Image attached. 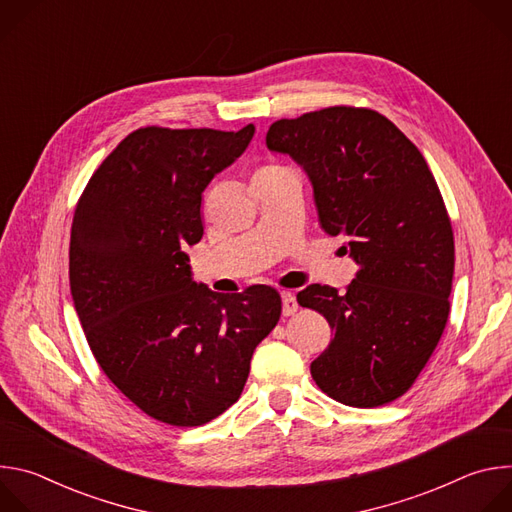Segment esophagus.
Instances as JSON below:
<instances>
[{"instance_id":"1","label":"esophagus","mask_w":512,"mask_h":512,"mask_svg":"<svg viewBox=\"0 0 512 512\" xmlns=\"http://www.w3.org/2000/svg\"><path fill=\"white\" fill-rule=\"evenodd\" d=\"M281 302H283V316H294L298 312V300L291 291H283L281 294Z\"/></svg>"}]
</instances>
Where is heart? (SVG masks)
<instances>
[{
  "label": "heart",
  "mask_w": 512,
  "mask_h": 512,
  "mask_svg": "<svg viewBox=\"0 0 512 512\" xmlns=\"http://www.w3.org/2000/svg\"><path fill=\"white\" fill-rule=\"evenodd\" d=\"M281 170H285V168H283V166H279V164H275V162L263 164V166H259V168L255 170V174H253V180H257V178H261V176H267V174H275V172H281Z\"/></svg>",
  "instance_id": "1"
}]
</instances>
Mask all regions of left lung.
Here are the masks:
<instances>
[{
  "mask_svg": "<svg viewBox=\"0 0 512 512\" xmlns=\"http://www.w3.org/2000/svg\"><path fill=\"white\" fill-rule=\"evenodd\" d=\"M265 141L306 170L322 229L346 237L358 265L344 294L320 283L298 294L334 330L312 379L338 403L387 405L411 389L450 316L456 257L442 192L411 139L367 107L279 119Z\"/></svg>",
  "mask_w": 512,
  "mask_h": 512,
  "instance_id": "left-lung-1",
  "label": "left lung"
}]
</instances>
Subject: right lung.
Segmentation results:
<instances>
[{
	"label": "right lung",
	"instance_id": "right-lung-1",
	"mask_svg": "<svg viewBox=\"0 0 512 512\" xmlns=\"http://www.w3.org/2000/svg\"><path fill=\"white\" fill-rule=\"evenodd\" d=\"M253 133L139 127L93 172L72 218L70 291L99 367L174 427L204 425L241 397L281 316L273 287L216 294L192 281L184 253L204 233V188Z\"/></svg>",
	"mask_w": 512,
	"mask_h": 512
}]
</instances>
